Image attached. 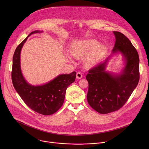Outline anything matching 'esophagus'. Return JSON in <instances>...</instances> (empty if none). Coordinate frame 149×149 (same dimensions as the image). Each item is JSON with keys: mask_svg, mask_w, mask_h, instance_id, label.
<instances>
[{"mask_svg": "<svg viewBox=\"0 0 149 149\" xmlns=\"http://www.w3.org/2000/svg\"><path fill=\"white\" fill-rule=\"evenodd\" d=\"M76 77H77V79H81V78L82 77V74H81V72H78L77 73Z\"/></svg>", "mask_w": 149, "mask_h": 149, "instance_id": "1", "label": "esophagus"}]
</instances>
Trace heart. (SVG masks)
<instances>
[{
	"label": "heart",
	"instance_id": "b5f03b06",
	"mask_svg": "<svg viewBox=\"0 0 149 149\" xmlns=\"http://www.w3.org/2000/svg\"><path fill=\"white\" fill-rule=\"evenodd\" d=\"M95 39L83 40L77 43L72 49V54L79 57L87 56L85 64L87 67H93L105 55L107 52V47L100 44Z\"/></svg>",
	"mask_w": 149,
	"mask_h": 149
}]
</instances>
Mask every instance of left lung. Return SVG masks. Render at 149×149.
Segmentation results:
<instances>
[{
	"label": "left lung",
	"instance_id": "8db88e82",
	"mask_svg": "<svg viewBox=\"0 0 149 149\" xmlns=\"http://www.w3.org/2000/svg\"><path fill=\"white\" fill-rule=\"evenodd\" d=\"M116 43L113 54L120 52L125 65L120 74L105 71L108 58L88 71L87 101L100 114H108L121 109L128 100L139 81V56L130 40L120 32H113Z\"/></svg>",
	"mask_w": 149,
	"mask_h": 149
}]
</instances>
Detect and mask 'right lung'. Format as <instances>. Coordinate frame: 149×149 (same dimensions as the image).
<instances>
[{
    "mask_svg": "<svg viewBox=\"0 0 149 149\" xmlns=\"http://www.w3.org/2000/svg\"><path fill=\"white\" fill-rule=\"evenodd\" d=\"M42 32H32L16 48L13 56L12 80L16 92L31 109L39 114L48 116L54 114L61 107L67 88L75 81L76 72L59 75L42 86H32L26 81L20 69V51L30 35Z\"/></svg>",
    "mask_w": 149,
    "mask_h": 149,
    "instance_id": "obj_1",
    "label": "right lung"
}]
</instances>
